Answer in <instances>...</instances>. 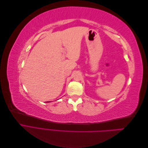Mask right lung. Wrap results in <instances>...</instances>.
Wrapping results in <instances>:
<instances>
[{"label": "right lung", "mask_w": 148, "mask_h": 148, "mask_svg": "<svg viewBox=\"0 0 148 148\" xmlns=\"http://www.w3.org/2000/svg\"><path fill=\"white\" fill-rule=\"evenodd\" d=\"M47 102H48V101H47Z\"/></svg>", "instance_id": "add662e5"}]
</instances>
